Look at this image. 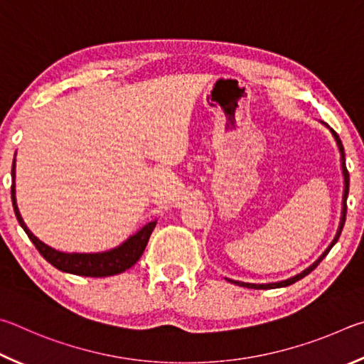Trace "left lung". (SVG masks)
I'll use <instances>...</instances> for the list:
<instances>
[{
    "mask_svg": "<svg viewBox=\"0 0 364 364\" xmlns=\"http://www.w3.org/2000/svg\"><path fill=\"white\" fill-rule=\"evenodd\" d=\"M321 124L323 126H326L328 129H329V132L333 134V137H334V140H336V144H337V149H339V153H341V168H342V176H343V196H342V213H341V222H339V228H337V233H336V237H334V240L331 241V245L326 247V251H324L320 257H318L314 264H311L310 267H307V269L305 270H302L301 273H297V275H294V277H291V278H288V279H283V282H277V283H265V284H256V283H243V282H235V279H230V278H225L227 282H230V283H233V284H238V286H245V288H251V289H275V288H284V286H289V284H292V283H296V282H299V279H302L304 277H307L309 273L311 272V270H315L316 267H318V264L321 262V260L328 256V252L331 251V247H333L336 243H337V240H339V237H341V233H342V228H343V224H346V215H347V196H348V186H350V177H348V171H347V166H346V153H343V145H342V142H341V139H339V136H337V134L331 129V127L326 124V123H323L321 121Z\"/></svg>",
    "mask_w": 364,
    "mask_h": 364,
    "instance_id": "obj_1",
    "label": "left lung"
}]
</instances>
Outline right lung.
Segmentation results:
<instances>
[{"label": "right lung", "mask_w": 364, "mask_h": 364, "mask_svg": "<svg viewBox=\"0 0 364 364\" xmlns=\"http://www.w3.org/2000/svg\"><path fill=\"white\" fill-rule=\"evenodd\" d=\"M12 186H11V195H12V206H14L16 218L18 224L28 235L31 243L36 246V250L40 251L41 256L48 260L50 265H54L57 270L73 273V275L80 277H112L123 273L127 269L137 262L145 251V246L149 243V238L153 232V228L156 225V219L145 224L140 230H137L129 238L123 241L119 246L113 247V250L102 251V252H62L57 251L54 247L43 243L40 238H36L33 233L28 230V227L25 225L21 213H18L17 201H16V158L12 161Z\"/></svg>", "instance_id": "1"}]
</instances>
